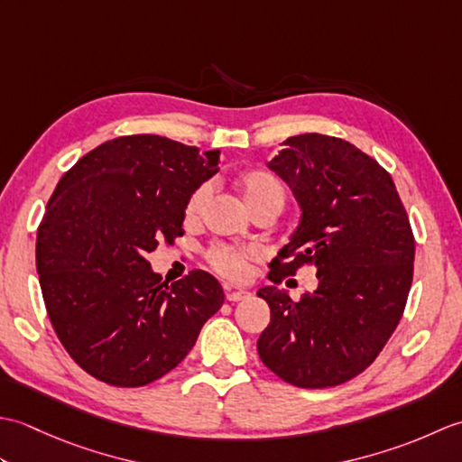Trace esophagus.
Segmentation results:
<instances>
[{
    "label": "esophagus",
    "instance_id": "1",
    "mask_svg": "<svg viewBox=\"0 0 462 462\" xmlns=\"http://www.w3.org/2000/svg\"><path fill=\"white\" fill-rule=\"evenodd\" d=\"M224 291H226V300H228V301H240V300L250 296V291H246V290H234L232 286H226Z\"/></svg>",
    "mask_w": 462,
    "mask_h": 462
}]
</instances>
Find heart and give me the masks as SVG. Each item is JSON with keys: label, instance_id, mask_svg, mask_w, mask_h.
Returning a JSON list of instances; mask_svg holds the SVG:
<instances>
[{"label": "heart", "instance_id": "obj_1", "mask_svg": "<svg viewBox=\"0 0 462 462\" xmlns=\"http://www.w3.org/2000/svg\"><path fill=\"white\" fill-rule=\"evenodd\" d=\"M236 186L250 212L260 208V206H278V208H282L283 200H286V186H283V182L278 179V176L270 171H263V169L244 171L236 176ZM208 194H210L208 184L196 186L184 206L186 220L199 218L206 200H208ZM206 258H208L210 266L218 273H222V276L230 280H240L246 276V268H248V260L252 258V252L244 248L224 246V244H220V246H214Z\"/></svg>", "mask_w": 462, "mask_h": 462}]
</instances>
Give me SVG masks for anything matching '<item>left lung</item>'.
I'll list each match as a JSON object with an SVG mask.
<instances>
[{"label": "left lung", "mask_w": 462, "mask_h": 462, "mask_svg": "<svg viewBox=\"0 0 462 462\" xmlns=\"http://www.w3.org/2000/svg\"><path fill=\"white\" fill-rule=\"evenodd\" d=\"M268 169L300 204V224L272 262L280 283L303 263L318 288L293 301L266 286L270 326L258 339L263 365L296 387L321 389L365 371L403 316L415 240L389 172L351 143L306 133L283 141Z\"/></svg>", "instance_id": "8db88e82"}]
</instances>
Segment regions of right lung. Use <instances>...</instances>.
I'll return each instance as SVG.
<instances>
[{
  "label": "right lung",
  "mask_w": 462,
  "mask_h": 462,
  "mask_svg": "<svg viewBox=\"0 0 462 462\" xmlns=\"http://www.w3.org/2000/svg\"><path fill=\"white\" fill-rule=\"evenodd\" d=\"M218 156L131 134L87 152L59 180L37 230V273L59 341L95 379H161L222 308L208 272L166 286L146 260L159 242L182 236L186 200L218 172Z\"/></svg>",
  "instance_id": "right-lung-1"
}]
</instances>
